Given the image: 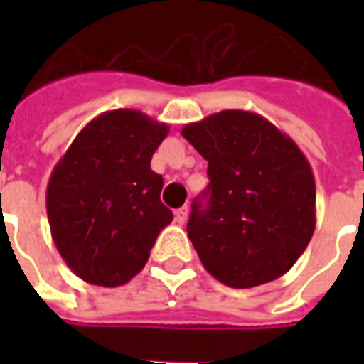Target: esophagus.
<instances>
[{"label":"esophagus","instance_id":"obj_1","mask_svg":"<svg viewBox=\"0 0 364 364\" xmlns=\"http://www.w3.org/2000/svg\"><path fill=\"white\" fill-rule=\"evenodd\" d=\"M187 217H188L187 205H183V208H179V210L176 211V221L179 223V225H185V223H187Z\"/></svg>","mask_w":364,"mask_h":364}]
</instances>
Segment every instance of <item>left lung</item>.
<instances>
[{
    "mask_svg": "<svg viewBox=\"0 0 364 364\" xmlns=\"http://www.w3.org/2000/svg\"><path fill=\"white\" fill-rule=\"evenodd\" d=\"M183 137L208 160L187 232L211 276L234 289L282 277L316 230V181L299 145L264 117L227 109Z\"/></svg>",
    "mask_w": 364,
    "mask_h": 364,
    "instance_id": "8db88e82",
    "label": "left lung"
}]
</instances>
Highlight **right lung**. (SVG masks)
<instances>
[{
	"mask_svg": "<svg viewBox=\"0 0 364 364\" xmlns=\"http://www.w3.org/2000/svg\"><path fill=\"white\" fill-rule=\"evenodd\" d=\"M168 132L141 111H105L54 166L47 187L50 234L65 264L87 283L130 282L173 219L160 200L162 176L151 170Z\"/></svg>",
	"mask_w": 364,
	"mask_h": 364,
	"instance_id": "right-lung-1",
	"label": "right lung"
}]
</instances>
